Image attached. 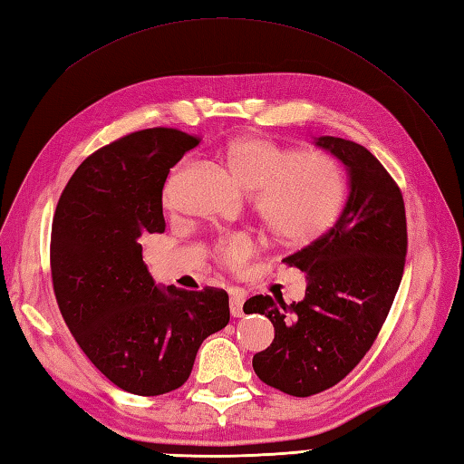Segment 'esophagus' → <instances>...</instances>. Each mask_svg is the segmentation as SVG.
Segmentation results:
<instances>
[{
  "label": "esophagus",
  "instance_id": "1",
  "mask_svg": "<svg viewBox=\"0 0 464 464\" xmlns=\"http://www.w3.org/2000/svg\"><path fill=\"white\" fill-rule=\"evenodd\" d=\"M243 303H245V293L239 289H231L229 291V309H231L233 317H241Z\"/></svg>",
  "mask_w": 464,
  "mask_h": 464
}]
</instances>
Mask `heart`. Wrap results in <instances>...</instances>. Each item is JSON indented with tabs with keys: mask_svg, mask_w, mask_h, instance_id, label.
Wrapping results in <instances>:
<instances>
[{
	"mask_svg": "<svg viewBox=\"0 0 464 464\" xmlns=\"http://www.w3.org/2000/svg\"><path fill=\"white\" fill-rule=\"evenodd\" d=\"M219 160L243 191L255 195L253 205L271 237L301 247L319 239L337 219L344 183L339 165L319 151H291L265 137H239L227 143ZM173 169L165 183L163 201L169 203ZM255 253V243L245 235L217 245L225 267L237 269Z\"/></svg>",
	"mask_w": 464,
	"mask_h": 464,
	"instance_id": "obj_1",
	"label": "heart"
}]
</instances>
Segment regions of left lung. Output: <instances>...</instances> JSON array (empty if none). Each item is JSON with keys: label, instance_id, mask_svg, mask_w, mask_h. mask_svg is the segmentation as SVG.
Wrapping results in <instances>:
<instances>
[{"label": "left lung", "instance_id": "8db88e82", "mask_svg": "<svg viewBox=\"0 0 464 464\" xmlns=\"http://www.w3.org/2000/svg\"><path fill=\"white\" fill-rule=\"evenodd\" d=\"M314 143L347 167V205L327 233L283 259L307 275L303 301L255 295L245 303L275 327L271 347L253 357L255 372L293 397L327 391L357 367L387 319L407 257L405 201L389 171L359 143L329 135Z\"/></svg>", "mask_w": 464, "mask_h": 464}]
</instances>
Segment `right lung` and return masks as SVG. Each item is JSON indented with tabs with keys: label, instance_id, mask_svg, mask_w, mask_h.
Masks as SVG:
<instances>
[{
	"label": "right lung",
	"instance_id": "obj_1",
	"mask_svg": "<svg viewBox=\"0 0 464 464\" xmlns=\"http://www.w3.org/2000/svg\"><path fill=\"white\" fill-rule=\"evenodd\" d=\"M199 137L169 130L123 135L77 167L52 223L53 293L65 324L97 369L141 397L179 389L209 334L229 323V295L161 291L141 237L163 233V185Z\"/></svg>",
	"mask_w": 464,
	"mask_h": 464
}]
</instances>
